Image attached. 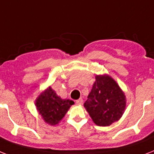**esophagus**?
I'll return each instance as SVG.
<instances>
[{
    "instance_id": "esophagus-1",
    "label": "esophagus",
    "mask_w": 154,
    "mask_h": 154,
    "mask_svg": "<svg viewBox=\"0 0 154 154\" xmlns=\"http://www.w3.org/2000/svg\"><path fill=\"white\" fill-rule=\"evenodd\" d=\"M76 103H77V105H81L83 103V100H82V98H80L77 100H76Z\"/></svg>"
}]
</instances>
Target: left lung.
<instances>
[{"label":"left lung","mask_w":154,"mask_h":154,"mask_svg":"<svg viewBox=\"0 0 154 154\" xmlns=\"http://www.w3.org/2000/svg\"><path fill=\"white\" fill-rule=\"evenodd\" d=\"M126 105V96L118 83L106 73L96 75L88 100L84 103L95 124L108 127L119 120Z\"/></svg>","instance_id":"1"}]
</instances>
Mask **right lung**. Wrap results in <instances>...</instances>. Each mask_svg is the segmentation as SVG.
I'll list each match as a JSON object with an SVG mask.
<instances>
[{"instance_id":"obj_1","label":"right lung","mask_w":154,"mask_h":154,"mask_svg":"<svg viewBox=\"0 0 154 154\" xmlns=\"http://www.w3.org/2000/svg\"><path fill=\"white\" fill-rule=\"evenodd\" d=\"M73 104V100L58 97L51 86L38 95L35 103L37 112L43 121L51 126L58 124Z\"/></svg>"}]
</instances>
